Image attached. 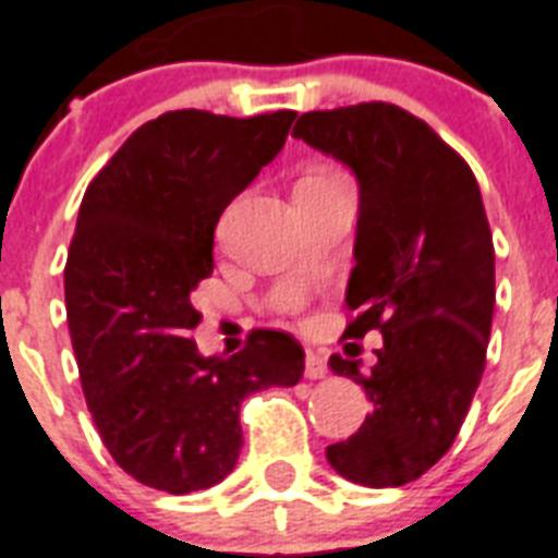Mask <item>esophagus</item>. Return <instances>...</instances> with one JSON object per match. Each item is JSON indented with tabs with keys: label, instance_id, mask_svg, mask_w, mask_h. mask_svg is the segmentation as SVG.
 I'll list each match as a JSON object with an SVG mask.
<instances>
[{
	"label": "esophagus",
	"instance_id": "esophagus-1",
	"mask_svg": "<svg viewBox=\"0 0 558 558\" xmlns=\"http://www.w3.org/2000/svg\"><path fill=\"white\" fill-rule=\"evenodd\" d=\"M305 376L307 379H325L328 376V362L319 356V353L307 351L305 356Z\"/></svg>",
	"mask_w": 558,
	"mask_h": 558
}]
</instances>
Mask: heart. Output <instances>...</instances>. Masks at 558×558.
<instances>
[{"label": "heart", "instance_id": "obj_1", "mask_svg": "<svg viewBox=\"0 0 558 558\" xmlns=\"http://www.w3.org/2000/svg\"><path fill=\"white\" fill-rule=\"evenodd\" d=\"M305 177H333V173H330V170H311V173H305Z\"/></svg>", "mask_w": 558, "mask_h": 558}]
</instances>
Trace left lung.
<instances>
[{
  "instance_id": "left-lung-1",
  "label": "left lung",
  "mask_w": 558,
  "mask_h": 558,
  "mask_svg": "<svg viewBox=\"0 0 558 558\" xmlns=\"http://www.w3.org/2000/svg\"><path fill=\"white\" fill-rule=\"evenodd\" d=\"M293 136L356 173L359 222L344 333L381 330L376 365L330 356L373 411L328 448L339 476L399 487L453 445L485 371L496 305L494 236L476 177L439 133L388 102L302 113Z\"/></svg>"
}]
</instances>
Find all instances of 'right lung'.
Returning a JSON list of instances; mask_svg holds the SVG:
<instances>
[{"label": "right lung", "instance_id": "obj_1", "mask_svg": "<svg viewBox=\"0 0 558 558\" xmlns=\"http://www.w3.org/2000/svg\"><path fill=\"white\" fill-rule=\"evenodd\" d=\"M293 119L168 110L128 136L82 199L64 265L82 393L113 462L165 494L219 485L242 450V399L305 373L302 344L282 330H253L233 356H202L191 339L216 222Z\"/></svg>", "mask_w": 558, "mask_h": 558}]
</instances>
